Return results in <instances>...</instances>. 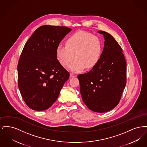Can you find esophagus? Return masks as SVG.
<instances>
[{"instance_id":"1","label":"esophagus","mask_w":147,"mask_h":147,"mask_svg":"<svg viewBox=\"0 0 147 147\" xmlns=\"http://www.w3.org/2000/svg\"><path fill=\"white\" fill-rule=\"evenodd\" d=\"M70 77H77V75L76 74H74V73H70Z\"/></svg>"}]
</instances>
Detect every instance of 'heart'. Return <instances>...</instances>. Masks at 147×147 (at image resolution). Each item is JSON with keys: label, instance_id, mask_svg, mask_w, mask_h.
<instances>
[{"label": "heart", "instance_id": "1", "mask_svg": "<svg viewBox=\"0 0 147 147\" xmlns=\"http://www.w3.org/2000/svg\"><path fill=\"white\" fill-rule=\"evenodd\" d=\"M66 45L59 44L56 49V56L60 64L65 67L74 58L69 69L79 72L91 68L98 63L102 53V45L98 36L85 31H78L70 35L66 40Z\"/></svg>", "mask_w": 147, "mask_h": 147}]
</instances>
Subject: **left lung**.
I'll use <instances>...</instances> for the list:
<instances>
[{
	"mask_svg": "<svg viewBox=\"0 0 147 147\" xmlns=\"http://www.w3.org/2000/svg\"><path fill=\"white\" fill-rule=\"evenodd\" d=\"M105 46L98 63L89 72L78 76L84 104L102 113L119 104L126 84V62L122 49L110 34L98 31Z\"/></svg>",
	"mask_w": 147,
	"mask_h": 147,
	"instance_id": "obj_1",
	"label": "left lung"
}]
</instances>
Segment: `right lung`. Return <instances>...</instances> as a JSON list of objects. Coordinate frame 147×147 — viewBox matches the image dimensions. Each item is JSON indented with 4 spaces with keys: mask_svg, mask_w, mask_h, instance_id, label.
<instances>
[{
    "mask_svg": "<svg viewBox=\"0 0 147 147\" xmlns=\"http://www.w3.org/2000/svg\"><path fill=\"white\" fill-rule=\"evenodd\" d=\"M71 30L65 26L43 25L24 47L18 64V86L24 101L34 110L49 108L69 78V73L57 59L56 49Z\"/></svg>",
    "mask_w": 147,
    "mask_h": 147,
    "instance_id": "obj_1",
    "label": "right lung"
}]
</instances>
